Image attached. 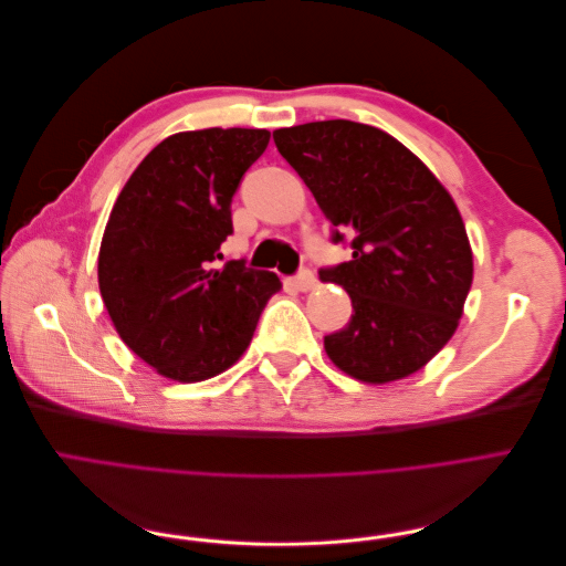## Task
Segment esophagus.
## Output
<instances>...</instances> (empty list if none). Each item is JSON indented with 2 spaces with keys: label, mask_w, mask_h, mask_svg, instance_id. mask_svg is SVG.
Returning a JSON list of instances; mask_svg holds the SVG:
<instances>
[{
  "label": "esophagus",
  "mask_w": 566,
  "mask_h": 566,
  "mask_svg": "<svg viewBox=\"0 0 566 566\" xmlns=\"http://www.w3.org/2000/svg\"><path fill=\"white\" fill-rule=\"evenodd\" d=\"M290 283H293L297 290H302V293H306V290H312L316 285V276H314L310 269H302Z\"/></svg>",
  "instance_id": "34e87169"
}]
</instances>
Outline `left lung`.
<instances>
[{
  "label": "left lung",
  "mask_w": 566,
  "mask_h": 566,
  "mask_svg": "<svg viewBox=\"0 0 566 566\" xmlns=\"http://www.w3.org/2000/svg\"><path fill=\"white\" fill-rule=\"evenodd\" d=\"M273 142L331 221V241L352 248L349 262L318 271L347 290L354 310L323 337L331 361L373 385L420 370L455 333L472 285L453 198L378 127L323 119L276 129Z\"/></svg>",
  "instance_id": "8db88e82"
}]
</instances>
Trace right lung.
I'll return each mask as SVG.
<instances>
[{
  "instance_id": "1",
  "label": "right lung",
  "mask_w": 566,
  "mask_h": 566,
  "mask_svg": "<svg viewBox=\"0 0 566 566\" xmlns=\"http://www.w3.org/2000/svg\"><path fill=\"white\" fill-rule=\"evenodd\" d=\"M266 129L167 136L117 196L98 252V287L125 345L165 378L200 382L248 349L276 273L224 260L231 200L269 146Z\"/></svg>"
}]
</instances>
